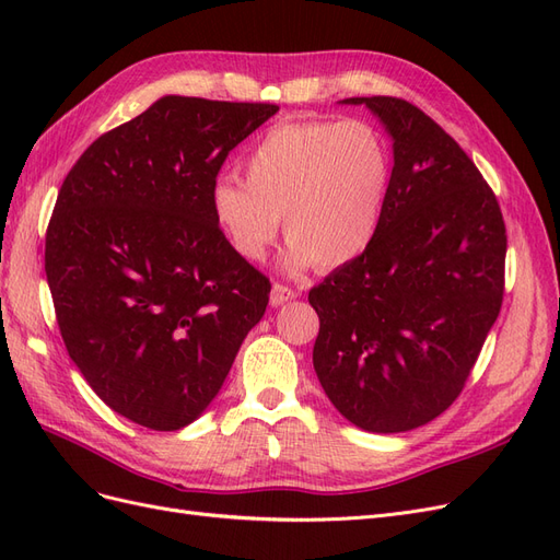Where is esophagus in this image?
<instances>
[{
  "label": "esophagus",
  "instance_id": "34e87169",
  "mask_svg": "<svg viewBox=\"0 0 560 560\" xmlns=\"http://www.w3.org/2000/svg\"><path fill=\"white\" fill-rule=\"evenodd\" d=\"M296 296H299V290H294V287H287L282 282H276L273 290H270V303H273V306H282V303L292 301Z\"/></svg>",
  "mask_w": 560,
  "mask_h": 560
}]
</instances>
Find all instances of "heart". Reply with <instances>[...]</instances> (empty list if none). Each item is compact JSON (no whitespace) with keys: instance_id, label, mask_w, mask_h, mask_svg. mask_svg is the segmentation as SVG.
I'll return each mask as SVG.
<instances>
[{"instance_id":"obj_1","label":"heart","mask_w":560,"mask_h":560,"mask_svg":"<svg viewBox=\"0 0 560 560\" xmlns=\"http://www.w3.org/2000/svg\"><path fill=\"white\" fill-rule=\"evenodd\" d=\"M245 182L219 177L210 202L231 247L264 259L280 217L284 259L336 268L374 241L393 159L383 135L360 118H303L270 128L245 159Z\"/></svg>"}]
</instances>
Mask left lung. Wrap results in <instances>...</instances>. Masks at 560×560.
Here are the masks:
<instances>
[{
	"label": "left lung",
	"instance_id": "left-lung-1",
	"mask_svg": "<svg viewBox=\"0 0 560 560\" xmlns=\"http://www.w3.org/2000/svg\"><path fill=\"white\" fill-rule=\"evenodd\" d=\"M393 135L374 241L308 301L315 374L352 425L406 432L463 393L502 308L506 226L479 167L434 118L393 95L348 97Z\"/></svg>",
	"mask_w": 560,
	"mask_h": 560
}]
</instances>
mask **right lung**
I'll use <instances>...</instances> for the list:
<instances>
[{
    "instance_id": "right-lung-1",
    "label": "right lung",
    "mask_w": 560,
    "mask_h": 560,
    "mask_svg": "<svg viewBox=\"0 0 560 560\" xmlns=\"http://www.w3.org/2000/svg\"><path fill=\"white\" fill-rule=\"evenodd\" d=\"M270 103L165 95L67 173L44 268L72 362L112 411L189 425L224 385L270 280L231 247L210 194Z\"/></svg>"
}]
</instances>
